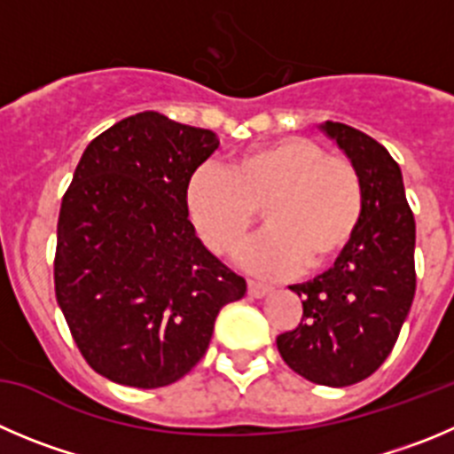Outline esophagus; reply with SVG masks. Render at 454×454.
Here are the masks:
<instances>
[{
  "instance_id": "obj_1",
  "label": "esophagus",
  "mask_w": 454,
  "mask_h": 454,
  "mask_svg": "<svg viewBox=\"0 0 454 454\" xmlns=\"http://www.w3.org/2000/svg\"><path fill=\"white\" fill-rule=\"evenodd\" d=\"M269 291H270V286L264 285V282H255V279H248V295H251V298H264Z\"/></svg>"
}]
</instances>
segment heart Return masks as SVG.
Here are the masks:
<instances>
[{"label": "heart", "mask_w": 454, "mask_h": 454, "mask_svg": "<svg viewBox=\"0 0 454 454\" xmlns=\"http://www.w3.org/2000/svg\"><path fill=\"white\" fill-rule=\"evenodd\" d=\"M185 210L215 255H231L262 210L266 231L241 253L257 275L279 278L338 260L361 226L365 188L356 165L307 137H282L201 165L185 185Z\"/></svg>", "instance_id": "heart-1"}]
</instances>
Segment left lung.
<instances>
[{"label":"left lung","mask_w":454,"mask_h":454,"mask_svg":"<svg viewBox=\"0 0 454 454\" xmlns=\"http://www.w3.org/2000/svg\"><path fill=\"white\" fill-rule=\"evenodd\" d=\"M320 129L358 169L365 210L332 269L291 286L302 298V320L279 333L278 351L311 383L345 387L374 374L399 338L417 291V223L399 163L379 141L342 122Z\"/></svg>","instance_id":"left-lung-1"}]
</instances>
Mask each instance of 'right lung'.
<instances>
[{
    "label": "right lung",
    "mask_w": 454,
    "mask_h": 454,
    "mask_svg": "<svg viewBox=\"0 0 454 454\" xmlns=\"http://www.w3.org/2000/svg\"><path fill=\"white\" fill-rule=\"evenodd\" d=\"M219 147L159 112L122 118L84 150L58 217L55 298L93 372L154 389L203 358L247 279L201 244L185 185Z\"/></svg>",
    "instance_id": "1"
}]
</instances>
